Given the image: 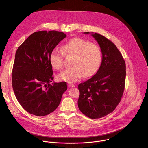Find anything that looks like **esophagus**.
I'll list each match as a JSON object with an SVG mask.
<instances>
[{"label":"esophagus","mask_w":148,"mask_h":148,"mask_svg":"<svg viewBox=\"0 0 148 148\" xmlns=\"http://www.w3.org/2000/svg\"><path fill=\"white\" fill-rule=\"evenodd\" d=\"M68 86L70 88H73V87H75V85H74V84H69Z\"/></svg>","instance_id":"obj_1"}]
</instances>
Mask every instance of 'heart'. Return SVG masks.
<instances>
[{
	"instance_id": "obj_1",
	"label": "heart",
	"mask_w": 148,
	"mask_h": 148,
	"mask_svg": "<svg viewBox=\"0 0 148 148\" xmlns=\"http://www.w3.org/2000/svg\"><path fill=\"white\" fill-rule=\"evenodd\" d=\"M64 56L73 57V67L60 73L57 75L59 81L74 83L84 75L92 76L98 71L102 61L101 48L97 45L80 37H74L62 46L61 50L54 49L50 56L51 66L60 70L64 66Z\"/></svg>"
}]
</instances>
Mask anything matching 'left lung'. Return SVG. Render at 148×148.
I'll return each instance as SVG.
<instances>
[{
  "mask_svg": "<svg viewBox=\"0 0 148 148\" xmlns=\"http://www.w3.org/2000/svg\"><path fill=\"white\" fill-rule=\"evenodd\" d=\"M91 34L101 49L102 62L94 76L78 85V106L83 114L96 119L111 113L119 103L125 88L126 66L111 41L98 33Z\"/></svg>",
  "mask_w": 148,
  "mask_h": 148,
  "instance_id": "left-lung-1",
  "label": "left lung"
}]
</instances>
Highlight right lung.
<instances>
[{
  "label": "right lung",
  "instance_id": "1",
  "mask_svg": "<svg viewBox=\"0 0 148 148\" xmlns=\"http://www.w3.org/2000/svg\"><path fill=\"white\" fill-rule=\"evenodd\" d=\"M66 36L55 30L36 32L16 51L12 87L21 106L31 114L42 116L53 112L67 90L66 82L50 84L54 78L50 54Z\"/></svg>",
  "mask_w": 148,
  "mask_h": 148
}]
</instances>
